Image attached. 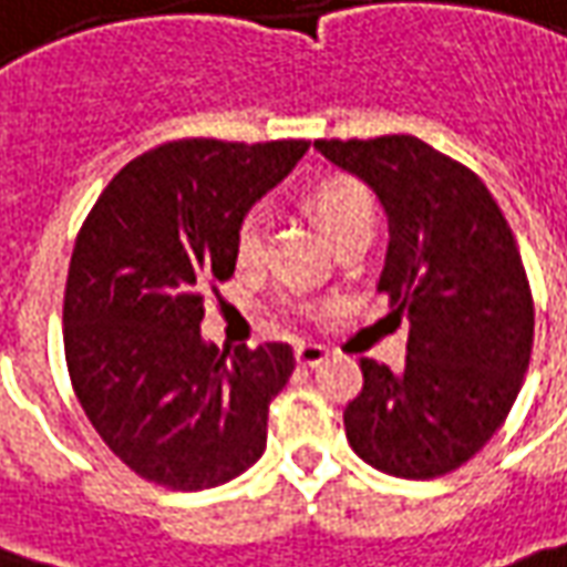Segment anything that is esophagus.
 Here are the masks:
<instances>
[{
	"label": "esophagus",
	"mask_w": 567,
	"mask_h": 567,
	"mask_svg": "<svg viewBox=\"0 0 567 567\" xmlns=\"http://www.w3.org/2000/svg\"><path fill=\"white\" fill-rule=\"evenodd\" d=\"M295 360H298V365L316 369V365H322L329 360V350L322 348V344H300V348L295 350Z\"/></svg>",
	"instance_id": "34e87169"
}]
</instances>
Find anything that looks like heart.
Wrapping results in <instances>:
<instances>
[{"mask_svg": "<svg viewBox=\"0 0 567 567\" xmlns=\"http://www.w3.org/2000/svg\"><path fill=\"white\" fill-rule=\"evenodd\" d=\"M313 207L326 233L332 235V241H344L350 235L372 233L375 229V204L369 198L360 183L353 179H326L322 186L313 192ZM267 248V214L260 207H254L238 223L235 233V257L241 267H257Z\"/></svg>", "mask_w": 567, "mask_h": 567, "instance_id": "obj_1", "label": "heart"}]
</instances>
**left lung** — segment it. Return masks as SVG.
I'll return each instance as SVG.
<instances>
[{
    "instance_id": "1",
    "label": "left lung",
    "mask_w": 567,
    "mask_h": 567,
    "mask_svg": "<svg viewBox=\"0 0 567 567\" xmlns=\"http://www.w3.org/2000/svg\"><path fill=\"white\" fill-rule=\"evenodd\" d=\"M375 192L388 217L379 291L410 322L406 365L363 357L344 410L353 453L394 477L460 468L506 422L534 348V300L494 195L468 167L415 136L313 145Z\"/></svg>"
}]
</instances>
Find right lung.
<instances>
[{
  "label": "right lung",
  "mask_w": 567,
  "mask_h": 567,
  "mask_svg": "<svg viewBox=\"0 0 567 567\" xmlns=\"http://www.w3.org/2000/svg\"><path fill=\"white\" fill-rule=\"evenodd\" d=\"M310 142L183 138L130 161L95 202L64 288L73 391L114 456L171 491L248 472L267 450L269 400L295 372L288 344L202 338L204 291L235 272V233Z\"/></svg>",
  "instance_id": "obj_1"
}]
</instances>
